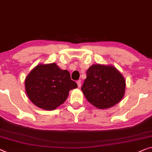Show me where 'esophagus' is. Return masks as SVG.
Masks as SVG:
<instances>
[{"label":"esophagus","mask_w":152,"mask_h":152,"mask_svg":"<svg viewBox=\"0 0 152 152\" xmlns=\"http://www.w3.org/2000/svg\"><path fill=\"white\" fill-rule=\"evenodd\" d=\"M77 83L78 87L80 88L81 86V80H78L77 81Z\"/></svg>","instance_id":"34e87169"}]
</instances>
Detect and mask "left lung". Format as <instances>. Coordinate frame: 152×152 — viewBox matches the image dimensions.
Masks as SVG:
<instances>
[{
	"label": "left lung",
	"mask_w": 152,
	"mask_h": 152,
	"mask_svg": "<svg viewBox=\"0 0 152 152\" xmlns=\"http://www.w3.org/2000/svg\"><path fill=\"white\" fill-rule=\"evenodd\" d=\"M125 80L113 65H92L86 71L81 91L88 101L99 109L114 106L124 97Z\"/></svg>",
	"instance_id": "left-lung-1"
}]
</instances>
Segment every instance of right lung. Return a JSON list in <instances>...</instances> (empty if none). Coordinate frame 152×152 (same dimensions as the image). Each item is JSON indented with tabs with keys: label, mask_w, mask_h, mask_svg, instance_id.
I'll return each instance as SVG.
<instances>
[{
	"label": "right lung",
	"mask_w": 152,
	"mask_h": 152,
	"mask_svg": "<svg viewBox=\"0 0 152 152\" xmlns=\"http://www.w3.org/2000/svg\"><path fill=\"white\" fill-rule=\"evenodd\" d=\"M28 97L37 107L53 110L63 104L69 91L77 88L67 70H61L56 63L39 64L30 71L25 81Z\"/></svg>",
	"instance_id": "1"
}]
</instances>
